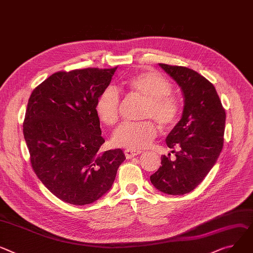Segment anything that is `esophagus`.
I'll return each mask as SVG.
<instances>
[{
	"label": "esophagus",
	"instance_id": "obj_1",
	"mask_svg": "<svg viewBox=\"0 0 253 253\" xmlns=\"http://www.w3.org/2000/svg\"><path fill=\"white\" fill-rule=\"evenodd\" d=\"M124 154H125V157L127 159H131V158H134L135 156L141 154V151L140 150H135V149H125Z\"/></svg>",
	"mask_w": 253,
	"mask_h": 253
}]
</instances>
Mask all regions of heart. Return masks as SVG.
<instances>
[{
  "instance_id": "1",
  "label": "heart",
  "mask_w": 253,
  "mask_h": 253,
  "mask_svg": "<svg viewBox=\"0 0 253 253\" xmlns=\"http://www.w3.org/2000/svg\"><path fill=\"white\" fill-rule=\"evenodd\" d=\"M124 87L133 94L146 99L143 116L156 120L165 128L174 126L179 118L178 98L171 93V81L159 72L145 70L133 74L123 81ZM121 96L115 86L109 85L98 94L95 112L104 124L115 125L120 118ZM158 126L154 121L124 122L113 133L115 145L128 149L147 147L158 135Z\"/></svg>"
}]
</instances>
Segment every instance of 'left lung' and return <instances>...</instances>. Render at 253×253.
<instances>
[{
    "label": "left lung",
    "mask_w": 253,
    "mask_h": 253,
    "mask_svg": "<svg viewBox=\"0 0 253 253\" xmlns=\"http://www.w3.org/2000/svg\"><path fill=\"white\" fill-rule=\"evenodd\" d=\"M160 66L181 87L184 109L181 120L167 137L175 160L162 157V166L150 176L160 191L182 195L196 188L223 149L226 112L212 83L183 66Z\"/></svg>",
    "instance_id": "8db88e82"
}]
</instances>
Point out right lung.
Here are the masks:
<instances>
[{
  "label": "right lung",
  "mask_w": 253,
  "mask_h": 253,
  "mask_svg": "<svg viewBox=\"0 0 253 253\" xmlns=\"http://www.w3.org/2000/svg\"><path fill=\"white\" fill-rule=\"evenodd\" d=\"M117 68L56 72L28 99L23 134L32 169L67 204L89 205L102 197L126 159L120 148L99 153L105 139L95 102Z\"/></svg>",
  "instance_id": "right-lung-1"
}]
</instances>
